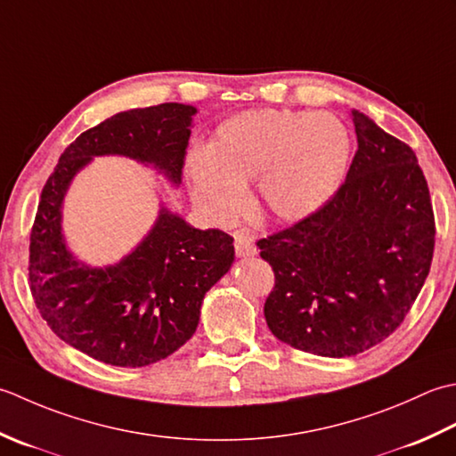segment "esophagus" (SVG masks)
I'll return each instance as SVG.
<instances>
[{
	"mask_svg": "<svg viewBox=\"0 0 456 456\" xmlns=\"http://www.w3.org/2000/svg\"><path fill=\"white\" fill-rule=\"evenodd\" d=\"M234 249H236V256H240V257L254 256L257 252L256 244H254V238L248 230L236 232V234H234Z\"/></svg>",
	"mask_w": 456,
	"mask_h": 456,
	"instance_id": "34e87169",
	"label": "esophagus"
}]
</instances>
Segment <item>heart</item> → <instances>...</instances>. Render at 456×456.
I'll use <instances>...</instances> for the list:
<instances>
[{
	"mask_svg": "<svg viewBox=\"0 0 456 456\" xmlns=\"http://www.w3.org/2000/svg\"><path fill=\"white\" fill-rule=\"evenodd\" d=\"M352 137L327 111L248 110L222 122L207 150L187 157L194 202L216 222L234 220L244 184L257 179L262 207L281 220H301L327 204L345 181Z\"/></svg>",
	"mask_w": 456,
	"mask_h": 456,
	"instance_id": "obj_1",
	"label": "heart"
}]
</instances>
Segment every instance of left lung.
Masks as SVG:
<instances>
[{"label": "left lung", "mask_w": 456, "mask_h": 456, "mask_svg": "<svg viewBox=\"0 0 456 456\" xmlns=\"http://www.w3.org/2000/svg\"><path fill=\"white\" fill-rule=\"evenodd\" d=\"M358 151L314 215L256 241L275 285L264 314L275 338L345 358L386 340L429 275L435 215L415 151L352 110Z\"/></svg>", "instance_id": "obj_1"}]
</instances>
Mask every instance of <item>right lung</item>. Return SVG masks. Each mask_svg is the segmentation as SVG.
Here are the masks:
<instances>
[{
    "label": "right lung",
    "mask_w": 456,
    "mask_h": 456,
    "mask_svg": "<svg viewBox=\"0 0 456 456\" xmlns=\"http://www.w3.org/2000/svg\"><path fill=\"white\" fill-rule=\"evenodd\" d=\"M192 106L135 108L82 132L46 179L29 236V289L51 330L110 366H150L197 330L204 295L234 262L230 234L197 230L161 210L151 234L118 265H78L61 236V202L90 157L118 153L153 163L181 183Z\"/></svg>",
    "instance_id": "right-lung-1"
}]
</instances>
